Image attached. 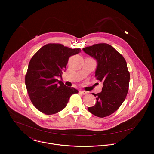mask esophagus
<instances>
[{
	"label": "esophagus",
	"instance_id": "obj_1",
	"mask_svg": "<svg viewBox=\"0 0 154 154\" xmlns=\"http://www.w3.org/2000/svg\"><path fill=\"white\" fill-rule=\"evenodd\" d=\"M79 92L81 93L82 95H86V94H87V93H88L87 91H80Z\"/></svg>",
	"mask_w": 154,
	"mask_h": 154
}]
</instances>
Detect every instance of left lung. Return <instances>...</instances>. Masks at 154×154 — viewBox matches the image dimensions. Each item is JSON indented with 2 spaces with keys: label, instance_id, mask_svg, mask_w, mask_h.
Returning <instances> with one entry per match:
<instances>
[{
  "label": "left lung",
  "instance_id": "1",
  "mask_svg": "<svg viewBox=\"0 0 154 154\" xmlns=\"http://www.w3.org/2000/svg\"><path fill=\"white\" fill-rule=\"evenodd\" d=\"M83 50L97 60L95 77L103 84L101 92L92 93L97 102L88 111L99 117L108 116L119 109L128 94L130 73L126 62L110 44H94Z\"/></svg>",
  "mask_w": 154,
  "mask_h": 154
}]
</instances>
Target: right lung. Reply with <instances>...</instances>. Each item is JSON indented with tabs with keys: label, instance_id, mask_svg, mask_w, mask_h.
I'll return each mask as SVG.
<instances>
[{
	"label": "right lung",
	"instance_id": "right-lung-1",
	"mask_svg": "<svg viewBox=\"0 0 154 154\" xmlns=\"http://www.w3.org/2000/svg\"><path fill=\"white\" fill-rule=\"evenodd\" d=\"M81 51L61 44H46L31 58L25 78L29 98L34 107L47 115L64 109L70 96L78 92L57 78L65 71L69 58Z\"/></svg>",
	"mask_w": 154,
	"mask_h": 154
}]
</instances>
